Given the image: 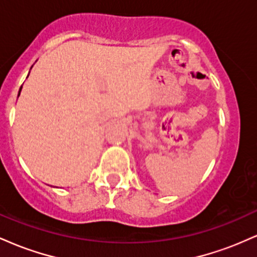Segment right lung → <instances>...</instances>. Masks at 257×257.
Here are the masks:
<instances>
[{"instance_id": "1", "label": "right lung", "mask_w": 257, "mask_h": 257, "mask_svg": "<svg viewBox=\"0 0 257 257\" xmlns=\"http://www.w3.org/2000/svg\"><path fill=\"white\" fill-rule=\"evenodd\" d=\"M22 88H23V85H22V87H20V89H19V95H20V91H22ZM19 95H18V96H19Z\"/></svg>"}]
</instances>
